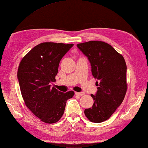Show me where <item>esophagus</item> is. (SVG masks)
I'll return each instance as SVG.
<instances>
[{
    "mask_svg": "<svg viewBox=\"0 0 148 148\" xmlns=\"http://www.w3.org/2000/svg\"><path fill=\"white\" fill-rule=\"evenodd\" d=\"M75 94L77 96H83L84 93V92H75Z\"/></svg>",
    "mask_w": 148,
    "mask_h": 148,
    "instance_id": "esophagus-1",
    "label": "esophagus"
}]
</instances>
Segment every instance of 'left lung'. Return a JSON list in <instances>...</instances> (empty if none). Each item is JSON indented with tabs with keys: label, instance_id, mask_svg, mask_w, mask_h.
Wrapping results in <instances>:
<instances>
[{
	"label": "left lung",
	"instance_id": "8db88e82",
	"mask_svg": "<svg viewBox=\"0 0 148 148\" xmlns=\"http://www.w3.org/2000/svg\"><path fill=\"white\" fill-rule=\"evenodd\" d=\"M88 57L92 73L98 80V90L93 98L92 107L84 110L87 119L101 123L113 114L124 100L127 90V65L123 56L103 41L90 40L77 44Z\"/></svg>",
	"mask_w": 148,
	"mask_h": 148
}]
</instances>
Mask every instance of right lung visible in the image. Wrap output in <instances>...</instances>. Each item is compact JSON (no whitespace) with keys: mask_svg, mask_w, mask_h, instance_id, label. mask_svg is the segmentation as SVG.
Here are the masks:
<instances>
[{"mask_svg":"<svg viewBox=\"0 0 148 148\" xmlns=\"http://www.w3.org/2000/svg\"><path fill=\"white\" fill-rule=\"evenodd\" d=\"M73 44L42 42L33 48L19 63L18 79L25 106L42 122H58L73 91L63 93L50 84L55 82L63 56Z\"/></svg>","mask_w":148,"mask_h":148,"instance_id":"add662e5","label":"right lung"}]
</instances>
